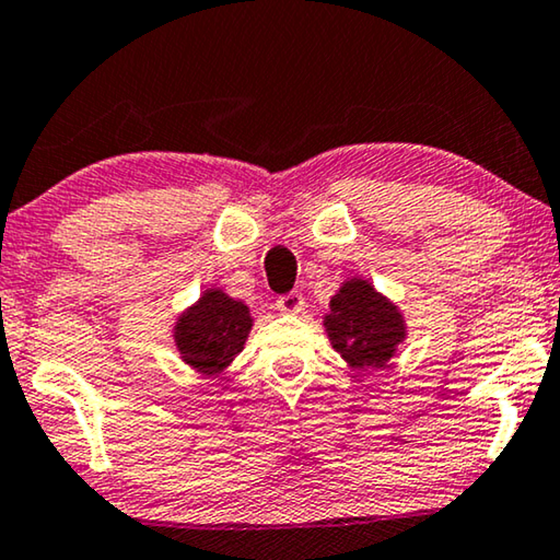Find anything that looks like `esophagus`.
<instances>
[{"mask_svg": "<svg viewBox=\"0 0 560 560\" xmlns=\"http://www.w3.org/2000/svg\"><path fill=\"white\" fill-rule=\"evenodd\" d=\"M275 305H278L280 313L298 315V313H302V310H305V298H302V292L292 290V292H288V295H280Z\"/></svg>", "mask_w": 560, "mask_h": 560, "instance_id": "obj_1", "label": "esophagus"}]
</instances>
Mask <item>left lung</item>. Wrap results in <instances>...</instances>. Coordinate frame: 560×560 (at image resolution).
<instances>
[{
	"label": "left lung",
	"mask_w": 560,
	"mask_h": 560,
	"mask_svg": "<svg viewBox=\"0 0 560 560\" xmlns=\"http://www.w3.org/2000/svg\"><path fill=\"white\" fill-rule=\"evenodd\" d=\"M329 342L354 370H382L407 340L405 315L370 280L350 278L329 300L323 317Z\"/></svg>",
	"instance_id": "1"
}]
</instances>
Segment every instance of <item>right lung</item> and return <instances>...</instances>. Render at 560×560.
<instances>
[{
    "mask_svg": "<svg viewBox=\"0 0 560 560\" xmlns=\"http://www.w3.org/2000/svg\"><path fill=\"white\" fill-rule=\"evenodd\" d=\"M250 329V307L220 288H210L178 315L173 342L190 370L215 377L243 352Z\"/></svg>",
    "mask_w": 560,
    "mask_h": 560,
    "instance_id": "right-lung-1",
    "label": "right lung"
}]
</instances>
